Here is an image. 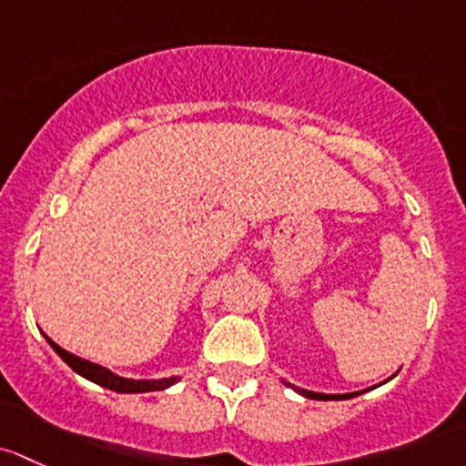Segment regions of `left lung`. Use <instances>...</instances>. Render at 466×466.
Masks as SVG:
<instances>
[{
  "label": "left lung",
  "instance_id": "1",
  "mask_svg": "<svg viewBox=\"0 0 466 466\" xmlns=\"http://www.w3.org/2000/svg\"><path fill=\"white\" fill-rule=\"evenodd\" d=\"M282 383H285V386H289V388H294L296 392H299V395H303V397H307V400H319V401H340V400H352V397H357V395H361V392H345V395H325V392H314V390H305V388H296V386H291L289 381H285V379H280Z\"/></svg>",
  "mask_w": 466,
  "mask_h": 466
}]
</instances>
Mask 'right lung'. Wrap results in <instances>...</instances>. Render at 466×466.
Here are the masks:
<instances>
[{"label": "right lung", "instance_id": "right-lung-1", "mask_svg": "<svg viewBox=\"0 0 466 466\" xmlns=\"http://www.w3.org/2000/svg\"><path fill=\"white\" fill-rule=\"evenodd\" d=\"M46 343L51 345V348L56 350L57 357L62 359V361L66 363V366L71 368L74 372H78L80 377L89 379V381L98 383V386L103 388H109V390L114 392H123V395H134V392H155V390H166V388L175 386L177 381H179L181 377H166V379H127V377H121L116 375V372L107 370V368L98 366V363H91L87 359H80L76 357V354L66 352L65 348H60V345L56 343V340H51L49 337L45 334Z\"/></svg>", "mask_w": 466, "mask_h": 466}]
</instances>
